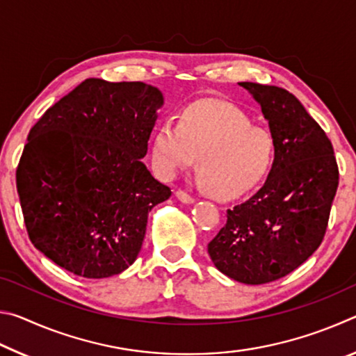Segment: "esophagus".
I'll list each match as a JSON object with an SVG mask.
<instances>
[{"instance_id":"34e87169","label":"esophagus","mask_w":356,"mask_h":356,"mask_svg":"<svg viewBox=\"0 0 356 356\" xmlns=\"http://www.w3.org/2000/svg\"><path fill=\"white\" fill-rule=\"evenodd\" d=\"M176 196H177V200L182 201L184 204H193V202H195V197L190 196L188 193H185L184 190H177L176 191Z\"/></svg>"}]
</instances>
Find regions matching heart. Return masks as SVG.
Masks as SVG:
<instances>
[{"label": "heart", "instance_id": "obj_1", "mask_svg": "<svg viewBox=\"0 0 356 356\" xmlns=\"http://www.w3.org/2000/svg\"><path fill=\"white\" fill-rule=\"evenodd\" d=\"M272 131L252 125L240 108L220 100L186 106L176 120L168 119L155 131L152 160L161 176L171 179L197 163L202 190L232 200L267 177L275 161Z\"/></svg>", "mask_w": 356, "mask_h": 356}]
</instances>
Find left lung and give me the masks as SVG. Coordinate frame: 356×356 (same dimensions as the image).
Listing matches in <instances>:
<instances>
[{"label":"left lung","mask_w":356,"mask_h":356,"mask_svg":"<svg viewBox=\"0 0 356 356\" xmlns=\"http://www.w3.org/2000/svg\"><path fill=\"white\" fill-rule=\"evenodd\" d=\"M276 140L267 180L248 201L227 210L209 243L215 267L243 284H265L300 267L328 226L339 170L321 125L286 89L243 81Z\"/></svg>","instance_id":"left-lung-1"}]
</instances>
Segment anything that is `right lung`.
<instances>
[{
    "instance_id": "1",
    "label": "right lung",
    "mask_w": 356,
    "mask_h": 356,
    "mask_svg": "<svg viewBox=\"0 0 356 356\" xmlns=\"http://www.w3.org/2000/svg\"><path fill=\"white\" fill-rule=\"evenodd\" d=\"M161 105L150 84L88 78L29 131L17 191L29 240L59 267L100 280L136 261L171 196L141 161Z\"/></svg>"
}]
</instances>
